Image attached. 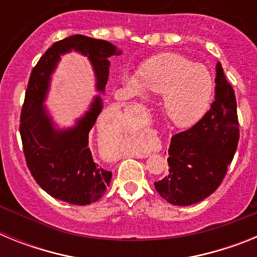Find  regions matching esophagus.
<instances>
[{
  "label": "esophagus",
  "instance_id": "1",
  "mask_svg": "<svg viewBox=\"0 0 257 257\" xmlns=\"http://www.w3.org/2000/svg\"><path fill=\"white\" fill-rule=\"evenodd\" d=\"M139 158H142V157H139Z\"/></svg>",
  "mask_w": 257,
  "mask_h": 257
}]
</instances>
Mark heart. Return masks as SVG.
<instances>
[{"instance_id":"1","label":"heart","mask_w":257,"mask_h":257,"mask_svg":"<svg viewBox=\"0 0 257 257\" xmlns=\"http://www.w3.org/2000/svg\"><path fill=\"white\" fill-rule=\"evenodd\" d=\"M122 82L136 96H145L147 91L163 95V113L180 127L194 124L205 115L215 90L210 70L179 54L151 59L143 64L140 74L126 72Z\"/></svg>"}]
</instances>
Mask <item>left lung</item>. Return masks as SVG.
<instances>
[{"mask_svg":"<svg viewBox=\"0 0 257 257\" xmlns=\"http://www.w3.org/2000/svg\"><path fill=\"white\" fill-rule=\"evenodd\" d=\"M215 83L210 110L192 128L172 136L170 172L154 183L157 192L171 205L190 206L211 196L234 157L239 140L237 101L220 61Z\"/></svg>","mask_w":257,"mask_h":257,"instance_id":"1","label":"left lung"}]
</instances>
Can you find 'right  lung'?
Masks as SVG:
<instances>
[{
	"mask_svg": "<svg viewBox=\"0 0 257 257\" xmlns=\"http://www.w3.org/2000/svg\"><path fill=\"white\" fill-rule=\"evenodd\" d=\"M88 58L95 76V89L102 95L108 82L109 58L122 51L108 41L74 35L52 45L32 70L20 117V135L27 165L46 193L70 205L94 203L105 193L112 172L92 158L88 134L103 110V97L95 95L75 124L60 127L44 104L52 74L65 53Z\"/></svg>",
	"mask_w": 257,
	"mask_h": 257,
	"instance_id": "right-lung-1",
	"label": "right lung"
}]
</instances>
